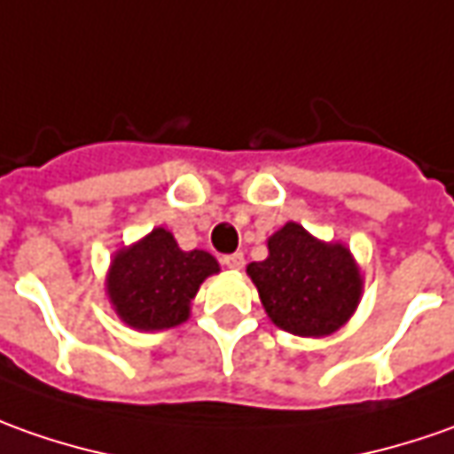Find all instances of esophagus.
Returning a JSON list of instances; mask_svg holds the SVG:
<instances>
[{"label": "esophagus", "instance_id": "1", "mask_svg": "<svg viewBox=\"0 0 454 454\" xmlns=\"http://www.w3.org/2000/svg\"><path fill=\"white\" fill-rule=\"evenodd\" d=\"M223 266L231 268V270H240V268H243V253H231V255H223Z\"/></svg>", "mask_w": 454, "mask_h": 454}]
</instances>
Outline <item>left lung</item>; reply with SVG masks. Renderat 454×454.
I'll use <instances>...</instances> for the list:
<instances>
[{"label":"left lung","instance_id":"8db88e82","mask_svg":"<svg viewBox=\"0 0 454 454\" xmlns=\"http://www.w3.org/2000/svg\"><path fill=\"white\" fill-rule=\"evenodd\" d=\"M268 317L280 331L325 338L353 317L363 276L350 248L320 240L288 221L268 239V258L246 268Z\"/></svg>","mask_w":454,"mask_h":454}]
</instances>
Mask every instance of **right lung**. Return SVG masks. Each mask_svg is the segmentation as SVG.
I'll list each match as a JSON object with an SVG mask.
<instances>
[{
  "instance_id": "obj_1",
  "label": "right lung",
  "mask_w": 454,
  "mask_h": 454,
  "mask_svg": "<svg viewBox=\"0 0 454 454\" xmlns=\"http://www.w3.org/2000/svg\"><path fill=\"white\" fill-rule=\"evenodd\" d=\"M218 270L221 266L211 253L181 251L174 233L159 226L114 253L106 295L129 328L168 331L186 323L201 283Z\"/></svg>"
}]
</instances>
